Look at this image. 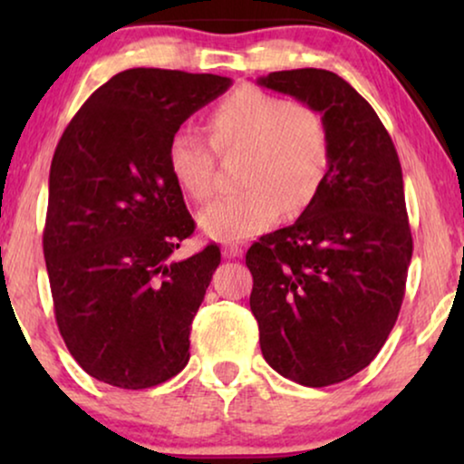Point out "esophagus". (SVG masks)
Segmentation results:
<instances>
[{"instance_id":"obj_1","label":"esophagus","mask_w":464,"mask_h":464,"mask_svg":"<svg viewBox=\"0 0 464 464\" xmlns=\"http://www.w3.org/2000/svg\"><path fill=\"white\" fill-rule=\"evenodd\" d=\"M224 257H227V259H234V257H240L243 256V246H238V245H226L224 246Z\"/></svg>"}]
</instances>
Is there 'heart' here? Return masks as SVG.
Segmentation results:
<instances>
[{
	"label": "heart",
	"instance_id": "1",
	"mask_svg": "<svg viewBox=\"0 0 464 464\" xmlns=\"http://www.w3.org/2000/svg\"><path fill=\"white\" fill-rule=\"evenodd\" d=\"M219 151L246 150L243 186L198 215L200 230L219 243L264 232L283 211L297 215L314 200L329 167V139L319 113L278 94L245 86L227 94L207 118ZM170 179L192 200L213 194L215 151L205 139L181 132L169 143Z\"/></svg>",
	"mask_w": 464,
	"mask_h": 464
}]
</instances>
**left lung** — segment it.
<instances>
[{
	"instance_id": "8db88e82",
	"label": "left lung",
	"mask_w": 464,
	"mask_h": 464,
	"mask_svg": "<svg viewBox=\"0 0 464 464\" xmlns=\"http://www.w3.org/2000/svg\"><path fill=\"white\" fill-rule=\"evenodd\" d=\"M257 86L308 105L327 129L314 200L245 257L264 359L319 389L370 365L397 321L411 259L401 164L378 113L340 75L291 69Z\"/></svg>"
}]
</instances>
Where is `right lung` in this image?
I'll return each mask as SVG.
<instances>
[{
  "label": "right lung",
  "instance_id": "right-lung-1",
  "mask_svg": "<svg viewBox=\"0 0 464 464\" xmlns=\"http://www.w3.org/2000/svg\"><path fill=\"white\" fill-rule=\"evenodd\" d=\"M230 78L126 69L97 88L56 145L44 257L56 325L82 370L120 389L167 382L189 361V329L218 245L173 259L194 232L167 151Z\"/></svg>",
  "mask_w": 464,
  "mask_h": 464
}]
</instances>
